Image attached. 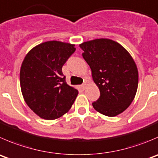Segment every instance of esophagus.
I'll list each match as a JSON object with an SVG mask.
<instances>
[{
    "mask_svg": "<svg viewBox=\"0 0 158 158\" xmlns=\"http://www.w3.org/2000/svg\"><path fill=\"white\" fill-rule=\"evenodd\" d=\"M85 87H86V84H85V83H83V84H82V85H80L81 89H82V90L85 89Z\"/></svg>",
    "mask_w": 158,
    "mask_h": 158,
    "instance_id": "34e87169",
    "label": "esophagus"
}]
</instances>
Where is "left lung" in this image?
I'll return each instance as SVG.
<instances>
[{"instance_id":"8db88e82","label":"left lung","mask_w":158,"mask_h":158,"mask_svg":"<svg viewBox=\"0 0 158 158\" xmlns=\"http://www.w3.org/2000/svg\"><path fill=\"white\" fill-rule=\"evenodd\" d=\"M79 47L100 92L93 108L107 116L123 113L134 100L138 86L133 58L121 45L107 38L83 42Z\"/></svg>"}]
</instances>
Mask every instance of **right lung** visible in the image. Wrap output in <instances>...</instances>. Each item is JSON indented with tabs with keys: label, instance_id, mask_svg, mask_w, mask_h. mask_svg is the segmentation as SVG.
<instances>
[{
	"label": "right lung",
	"instance_id": "right-lung-1",
	"mask_svg": "<svg viewBox=\"0 0 158 158\" xmlns=\"http://www.w3.org/2000/svg\"><path fill=\"white\" fill-rule=\"evenodd\" d=\"M74 45L50 41L32 48L20 71L21 93L31 110L45 120H56L66 113L77 96L69 85L62 68L75 52Z\"/></svg>",
	"mask_w": 158,
	"mask_h": 158
}]
</instances>
